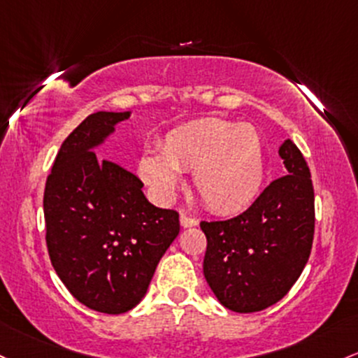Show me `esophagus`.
Returning a JSON list of instances; mask_svg holds the SVG:
<instances>
[{"mask_svg":"<svg viewBox=\"0 0 358 358\" xmlns=\"http://www.w3.org/2000/svg\"><path fill=\"white\" fill-rule=\"evenodd\" d=\"M180 224H182V227H194V226H197L199 221L195 217H190V215L182 214L180 215Z\"/></svg>","mask_w":358,"mask_h":358,"instance_id":"1","label":"esophagus"}]
</instances>
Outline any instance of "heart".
I'll use <instances>...</instances> for the list:
<instances>
[{
	"instance_id": "obj_1",
	"label": "heart",
	"mask_w": 358,
	"mask_h": 358,
	"mask_svg": "<svg viewBox=\"0 0 358 358\" xmlns=\"http://www.w3.org/2000/svg\"><path fill=\"white\" fill-rule=\"evenodd\" d=\"M192 171V187L210 210L234 214L257 199L265 178V155L248 124L200 119L166 134L161 155L144 152L139 175L161 200L178 187V173Z\"/></svg>"
}]
</instances>
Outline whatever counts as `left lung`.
I'll return each mask as SVG.
<instances>
[{
	"label": "left lung",
	"instance_id": "8db88e82",
	"mask_svg": "<svg viewBox=\"0 0 358 358\" xmlns=\"http://www.w3.org/2000/svg\"><path fill=\"white\" fill-rule=\"evenodd\" d=\"M287 175L270 183L248 210L227 221L200 222L207 238L203 277L234 313H257L278 302L309 260L314 190L308 163L290 139L278 148Z\"/></svg>",
	"mask_w": 358,
	"mask_h": 358
}]
</instances>
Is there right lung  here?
<instances>
[{
  "instance_id": "right-lung-1",
  "label": "right lung",
  "mask_w": 358,
  "mask_h": 358,
  "mask_svg": "<svg viewBox=\"0 0 358 358\" xmlns=\"http://www.w3.org/2000/svg\"><path fill=\"white\" fill-rule=\"evenodd\" d=\"M131 113L86 117L62 143L44 192L54 270L81 304L107 314L143 301L180 233L178 212L152 206L136 175L93 152Z\"/></svg>"
}]
</instances>
